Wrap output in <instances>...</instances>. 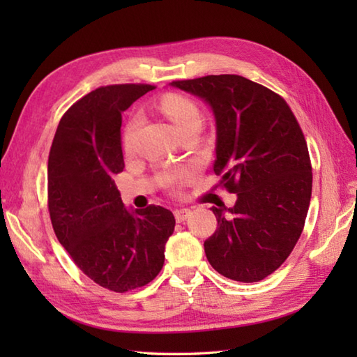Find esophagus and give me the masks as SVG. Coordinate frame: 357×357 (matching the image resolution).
I'll return each mask as SVG.
<instances>
[{
    "mask_svg": "<svg viewBox=\"0 0 357 357\" xmlns=\"http://www.w3.org/2000/svg\"><path fill=\"white\" fill-rule=\"evenodd\" d=\"M192 211L190 209H185V208H181L174 211V217H176V222H184L190 217Z\"/></svg>",
    "mask_w": 357,
    "mask_h": 357,
    "instance_id": "34e87169",
    "label": "esophagus"
}]
</instances>
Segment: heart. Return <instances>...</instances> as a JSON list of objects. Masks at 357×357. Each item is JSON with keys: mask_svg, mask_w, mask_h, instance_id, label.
I'll return each mask as SVG.
<instances>
[{"mask_svg": "<svg viewBox=\"0 0 357 357\" xmlns=\"http://www.w3.org/2000/svg\"><path fill=\"white\" fill-rule=\"evenodd\" d=\"M160 110L168 119H170V123L173 124V128L176 132H181L185 128H190V126L202 123L200 110H198V107L193 104L189 98H185V96H165V98L160 100ZM138 124H140V116H138V114H132L124 128L123 140L126 148H130Z\"/></svg>", "mask_w": 357, "mask_h": 357, "instance_id": "b5f03b06", "label": "heart"}]
</instances>
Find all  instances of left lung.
<instances>
[{
  "mask_svg": "<svg viewBox=\"0 0 357 357\" xmlns=\"http://www.w3.org/2000/svg\"><path fill=\"white\" fill-rule=\"evenodd\" d=\"M170 86L208 104L215 121L214 172L236 193L233 208L213 206L217 229L204 241L211 266L252 283L289 257L312 197L304 134L279 94L241 75H208Z\"/></svg>",
  "mask_w": 357,
  "mask_h": 357,
  "instance_id": "obj_1",
  "label": "left lung"
}]
</instances>
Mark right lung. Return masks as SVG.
I'll list each match as a JSON object with an SVG mask.
<instances>
[{
    "label": "right lung",
    "instance_id": "right-lung-1",
    "mask_svg": "<svg viewBox=\"0 0 357 357\" xmlns=\"http://www.w3.org/2000/svg\"><path fill=\"white\" fill-rule=\"evenodd\" d=\"M151 84L102 86L64 113L48 155V211L55 234L89 279L116 293L160 273L174 229L170 209L126 208L113 174L123 172L121 113Z\"/></svg>",
    "mask_w": 357,
    "mask_h": 357
}]
</instances>
